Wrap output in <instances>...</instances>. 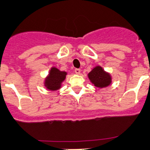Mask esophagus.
Instances as JSON below:
<instances>
[{
    "label": "esophagus",
    "mask_w": 150,
    "mask_h": 150,
    "mask_svg": "<svg viewBox=\"0 0 150 150\" xmlns=\"http://www.w3.org/2000/svg\"><path fill=\"white\" fill-rule=\"evenodd\" d=\"M74 71H75V73H76V74H80V72H81V70L79 69V68H76Z\"/></svg>",
    "instance_id": "34e87169"
}]
</instances>
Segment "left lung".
<instances>
[{"mask_svg":"<svg viewBox=\"0 0 150 150\" xmlns=\"http://www.w3.org/2000/svg\"><path fill=\"white\" fill-rule=\"evenodd\" d=\"M91 82L97 88H105L112 83V77L108 73L105 72L102 67L96 66L88 74Z\"/></svg>","mask_w":150,"mask_h":150,"instance_id":"1","label":"left lung"}]
</instances>
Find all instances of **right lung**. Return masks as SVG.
<instances>
[{
  "label": "right lung",
  "mask_w": 150,
  "mask_h": 150,
  "mask_svg": "<svg viewBox=\"0 0 150 150\" xmlns=\"http://www.w3.org/2000/svg\"><path fill=\"white\" fill-rule=\"evenodd\" d=\"M67 72L61 71L58 68H51L45 81V86L50 91H56L61 88L62 83L64 80Z\"/></svg>",
  "instance_id": "add662e5"
}]
</instances>
